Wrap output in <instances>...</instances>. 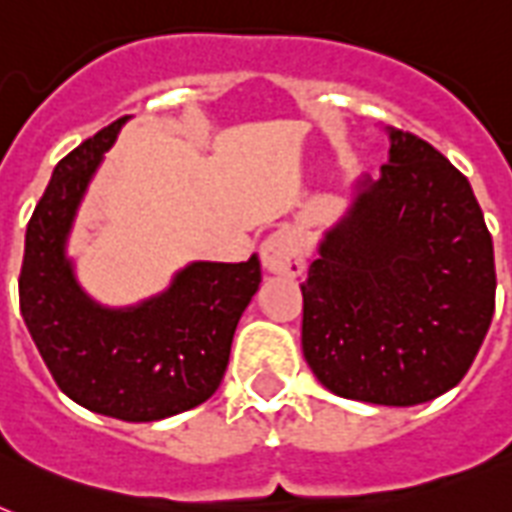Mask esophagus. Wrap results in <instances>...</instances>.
<instances>
[{
  "instance_id": "obj_1",
  "label": "esophagus",
  "mask_w": 512,
  "mask_h": 512,
  "mask_svg": "<svg viewBox=\"0 0 512 512\" xmlns=\"http://www.w3.org/2000/svg\"><path fill=\"white\" fill-rule=\"evenodd\" d=\"M263 265L279 276H300L305 268V249L289 231H279L268 236L263 244Z\"/></svg>"
}]
</instances>
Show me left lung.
I'll return each instance as SVG.
<instances>
[{"label":"left lung","mask_w":512,"mask_h":512,"mask_svg":"<svg viewBox=\"0 0 512 512\" xmlns=\"http://www.w3.org/2000/svg\"><path fill=\"white\" fill-rule=\"evenodd\" d=\"M303 289V356L342 398L414 406L465 377L494 313V247L468 177L412 132L390 130L327 233Z\"/></svg>","instance_id":"8db88e82"}]
</instances>
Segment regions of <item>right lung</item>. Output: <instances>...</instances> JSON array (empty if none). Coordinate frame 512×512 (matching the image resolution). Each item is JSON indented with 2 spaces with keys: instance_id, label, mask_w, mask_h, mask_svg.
<instances>
[{
  "instance_id": "1",
  "label": "right lung",
  "mask_w": 512,
  "mask_h": 512,
  "mask_svg": "<svg viewBox=\"0 0 512 512\" xmlns=\"http://www.w3.org/2000/svg\"><path fill=\"white\" fill-rule=\"evenodd\" d=\"M127 116L63 156L26 228L20 313L52 380L76 404L127 422L199 406L228 369L241 313L260 287V260L193 263L164 295L111 311L84 295L66 260L76 207Z\"/></svg>"
}]
</instances>
